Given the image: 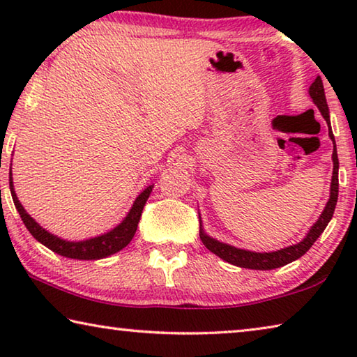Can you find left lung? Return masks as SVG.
Masks as SVG:
<instances>
[{
	"label": "left lung",
	"mask_w": 357,
	"mask_h": 357,
	"mask_svg": "<svg viewBox=\"0 0 357 357\" xmlns=\"http://www.w3.org/2000/svg\"><path fill=\"white\" fill-rule=\"evenodd\" d=\"M309 94H310V98L313 99V102H315V105L319 108V112H321L323 118L326 119V123H328L329 137H331V140L334 142V153H332V160H334V172H332L329 202H328V204H326L323 214L319 215V219L317 220L315 225L310 228V231L304 238V241H301L299 244L289 245V247H287V249H282V250H277V252L257 253V252L236 249V247L219 243V241L206 236V234L203 233V229H200V238L203 241L204 247H206V249L211 250L213 253H215L217 257L225 259V261H228V263H231L234 266H239V268L258 269V271L275 269V268H280V266H285L288 263H291V261H294V259L301 258L307 250L310 249L313 243H315V241L319 238V234L324 231V228L328 227V223L331 222L332 215H334L337 198H338V157H337L334 134H332V130H331L329 108H328V102H326L321 77L315 78V82H313L312 86L309 88Z\"/></svg>",
	"instance_id": "obj_1"
}]
</instances>
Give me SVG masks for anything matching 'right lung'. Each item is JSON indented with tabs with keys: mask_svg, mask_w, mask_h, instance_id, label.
<instances>
[{
	"mask_svg": "<svg viewBox=\"0 0 357 357\" xmlns=\"http://www.w3.org/2000/svg\"><path fill=\"white\" fill-rule=\"evenodd\" d=\"M10 176L12 174L9 173L12 200H14L15 208L19 211V214L22 217L23 223H25V227L28 228V231L31 233L40 244H44L50 250L58 253V255L74 258V259H100L108 255H113V253H116L119 250H123L124 247L130 243L132 238H134L144 204H146V200L149 198V193L153 192V185L146 187V189L137 197L134 206H132L128 217H126V219L121 222L116 228L112 229V231L102 234V236H98V238L80 241V243H69V241L59 239L48 231H45L44 228L34 222V219H31V215H28L26 211L23 209L22 203L19 202V198L15 195Z\"/></svg>",
	"mask_w": 357,
	"mask_h": 357,
	"instance_id": "add662e5",
	"label": "right lung"
}]
</instances>
